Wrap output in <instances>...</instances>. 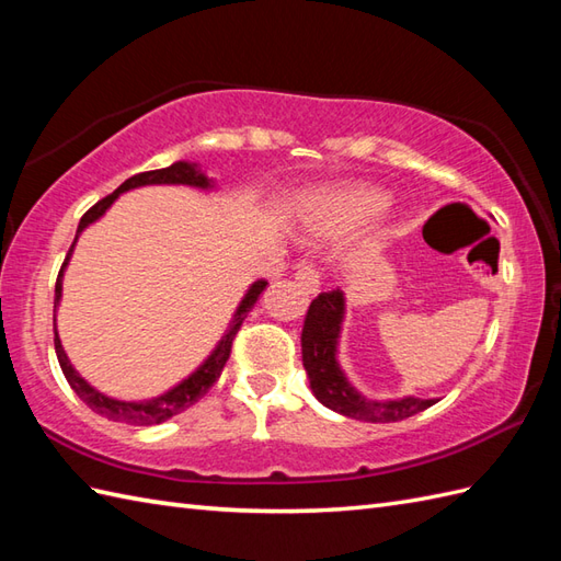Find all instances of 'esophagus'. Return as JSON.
I'll return each instance as SVG.
<instances>
[{"instance_id":"1","label":"esophagus","mask_w":561,"mask_h":561,"mask_svg":"<svg viewBox=\"0 0 561 561\" xmlns=\"http://www.w3.org/2000/svg\"><path fill=\"white\" fill-rule=\"evenodd\" d=\"M295 280L300 283L307 293H317V290H319V285H321L319 271H317L312 264H300V266H297V271H295Z\"/></svg>"}]
</instances>
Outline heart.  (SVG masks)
Listing matches in <instances>:
<instances>
[{"mask_svg": "<svg viewBox=\"0 0 561 561\" xmlns=\"http://www.w3.org/2000/svg\"><path fill=\"white\" fill-rule=\"evenodd\" d=\"M386 206V194L371 186H343L317 206V218L323 228L353 230L365 226Z\"/></svg>", "mask_w": 561, "mask_h": 561, "instance_id": "b5f03b06", "label": "heart"}]
</instances>
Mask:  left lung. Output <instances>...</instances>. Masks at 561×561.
Segmentation results:
<instances>
[{"instance_id":"left-lung-1","label":"left lung","mask_w":561,"mask_h":561,"mask_svg":"<svg viewBox=\"0 0 561 561\" xmlns=\"http://www.w3.org/2000/svg\"><path fill=\"white\" fill-rule=\"evenodd\" d=\"M345 319V293L335 288L321 293L307 309L302 327V365L309 386L321 405L333 413L363 422H398L413 417L437 401L434 398L403 396L393 401H371L347 381L339 365V341Z\"/></svg>"}]
</instances>
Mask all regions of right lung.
<instances>
[{
	"instance_id": "obj_1",
	"label": "right lung",
	"mask_w": 561,
	"mask_h": 561,
	"mask_svg": "<svg viewBox=\"0 0 561 561\" xmlns=\"http://www.w3.org/2000/svg\"><path fill=\"white\" fill-rule=\"evenodd\" d=\"M151 184H184V186H196V190H214V180H210L206 172L198 168V163H190V160H178V163H172L170 168H160V170H151V172H139V175H134L129 180H124L115 192L110 196H105L103 202H98L91 210H85L81 222H79V230H77V238H73V244H77L79 234L91 226V222L101 220L105 216V210L117 202L119 194L129 192V190H139V186H151ZM73 244L69 249V254L65 259V264H61V271L57 276V285H55V312L59 307L61 300V278H65V268L69 266V259L73 252ZM266 280H256L249 285V290L244 293L242 302L234 309V314L228 323L226 333H222V339L218 341V345L210 351V355L204 359L202 365H198L190 377L182 379L180 383L172 386L165 393H160L156 398H146V401H119V398H112L105 396L85 381L73 365L69 363V357L65 353V347H61L59 341V333H57V314H55V353L59 359V367L65 371V377L69 381V386L81 401L89 405L91 410H95L98 415H103L107 420H115V422H127V425H139V427H148V425H160V422H165L170 417L180 415L182 410H186L190 405H194L198 398H202L214 381L220 377L222 365L228 363L230 357V347H232V339L234 333L240 331L242 321L247 317L249 309L254 307V302L259 300V295L266 290Z\"/></svg>"
}]
</instances>
